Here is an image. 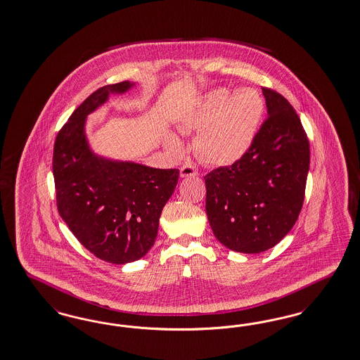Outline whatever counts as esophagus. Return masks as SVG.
<instances>
[{
	"label": "esophagus",
	"instance_id": "esophagus-1",
	"mask_svg": "<svg viewBox=\"0 0 360 360\" xmlns=\"http://www.w3.org/2000/svg\"><path fill=\"white\" fill-rule=\"evenodd\" d=\"M179 173H181V176L182 178H187V176H195L198 172L193 167V166H190V165H184L181 169H179Z\"/></svg>",
	"mask_w": 360,
	"mask_h": 360
}]
</instances>
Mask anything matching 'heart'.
I'll list each match as a JSON object with an SVG mask.
<instances>
[{"label":"heart","instance_id":"b5f03b06","mask_svg":"<svg viewBox=\"0 0 360 360\" xmlns=\"http://www.w3.org/2000/svg\"><path fill=\"white\" fill-rule=\"evenodd\" d=\"M265 101L256 88L209 91L178 123L182 132H198L194 150L200 158L214 166H231L249 153L259 134ZM173 151L182 142L173 134L166 136Z\"/></svg>","mask_w":360,"mask_h":360}]
</instances>
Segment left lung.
Masks as SVG:
<instances>
[{
    "mask_svg": "<svg viewBox=\"0 0 360 360\" xmlns=\"http://www.w3.org/2000/svg\"><path fill=\"white\" fill-rule=\"evenodd\" d=\"M268 119L240 162L205 176L206 214L217 240L255 255L278 244L293 228L304 201L309 142L289 101L262 88Z\"/></svg>",
    "mask_w": 360,
    "mask_h": 360,
    "instance_id": "obj_1",
    "label": "left lung"
}]
</instances>
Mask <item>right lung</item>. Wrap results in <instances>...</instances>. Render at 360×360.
Returning a JSON list of instances; mask_svg holds the SVG:
<instances>
[{
    "instance_id": "1",
    "label": "right lung",
    "mask_w": 360,
    "mask_h": 360,
    "mask_svg": "<svg viewBox=\"0 0 360 360\" xmlns=\"http://www.w3.org/2000/svg\"><path fill=\"white\" fill-rule=\"evenodd\" d=\"M135 83L122 82L89 95L58 131L53 147L58 210L79 243L98 259L127 264L155 243L163 206L178 184V169H154L94 153L86 116Z\"/></svg>"
}]
</instances>
